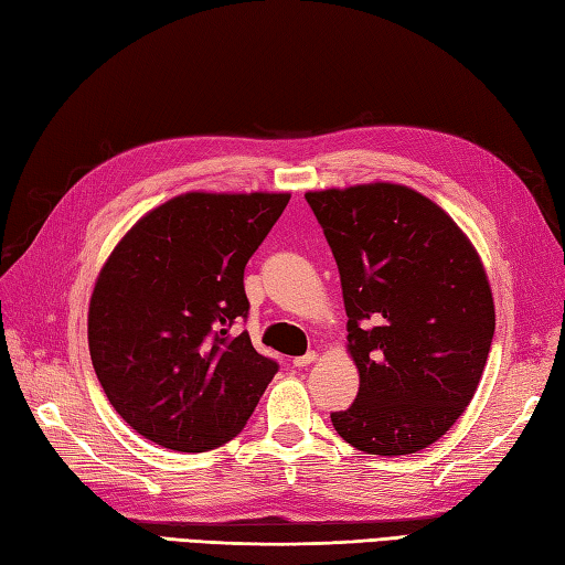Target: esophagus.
I'll return each mask as SVG.
<instances>
[{
    "label": "esophagus",
    "instance_id": "34e87169",
    "mask_svg": "<svg viewBox=\"0 0 565 565\" xmlns=\"http://www.w3.org/2000/svg\"><path fill=\"white\" fill-rule=\"evenodd\" d=\"M316 356H318L316 352H308V354H303V356H296L291 364H294L296 369H303V366H308V364H313Z\"/></svg>",
    "mask_w": 565,
    "mask_h": 565
}]
</instances>
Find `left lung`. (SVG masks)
<instances>
[{
  "mask_svg": "<svg viewBox=\"0 0 565 565\" xmlns=\"http://www.w3.org/2000/svg\"><path fill=\"white\" fill-rule=\"evenodd\" d=\"M338 262L356 401L332 413L354 449L435 444L471 403L495 332L481 257L435 201L401 184L308 191Z\"/></svg>",
  "mask_w": 565,
  "mask_h": 565,
  "instance_id": "left-lung-1",
  "label": "left lung"
}]
</instances>
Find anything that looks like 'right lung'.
<instances>
[{
	"label": "right lung",
	"instance_id": "right-lung-1",
	"mask_svg": "<svg viewBox=\"0 0 565 565\" xmlns=\"http://www.w3.org/2000/svg\"><path fill=\"white\" fill-rule=\"evenodd\" d=\"M291 194L174 196L130 227L89 301V354L106 398L138 435L209 451L243 431L279 364L237 322L245 264Z\"/></svg>",
	"mask_w": 565,
	"mask_h": 565
}]
</instances>
